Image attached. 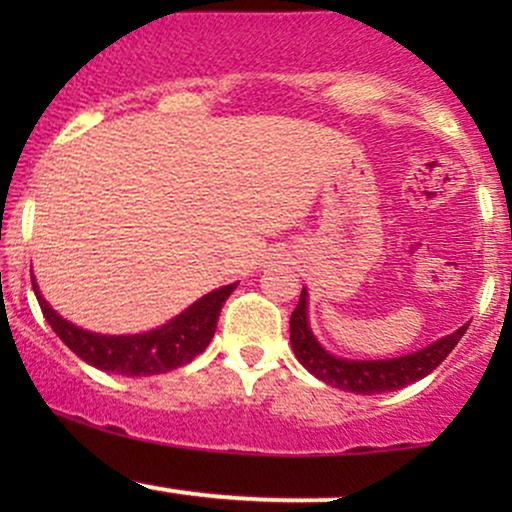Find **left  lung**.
Segmentation results:
<instances>
[{
  "instance_id": "8db88e82",
  "label": "left lung",
  "mask_w": 512,
  "mask_h": 512,
  "mask_svg": "<svg viewBox=\"0 0 512 512\" xmlns=\"http://www.w3.org/2000/svg\"><path fill=\"white\" fill-rule=\"evenodd\" d=\"M467 327L469 325H462L460 330L428 344L426 349L414 351V354L380 358V361H351V358L330 354L317 342L308 322V291L303 289L301 301L291 313V346L298 363L322 383L339 387L344 392H356V395H378V392L402 390V387L433 373L445 361V356L455 349Z\"/></svg>"
}]
</instances>
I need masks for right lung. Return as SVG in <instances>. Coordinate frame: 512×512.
Returning a JSON list of instances; mask_svg holds the SVG:
<instances>
[{"instance_id": "obj_1", "label": "right lung", "mask_w": 512, "mask_h": 512, "mask_svg": "<svg viewBox=\"0 0 512 512\" xmlns=\"http://www.w3.org/2000/svg\"><path fill=\"white\" fill-rule=\"evenodd\" d=\"M31 281L45 320L76 356L84 358L93 368L105 370V373H120L129 375V378L168 373V370L185 366L202 354L214 337L223 303L238 286L236 281V284L221 286V289L207 293L158 330L142 334H96L64 320L38 291L35 276Z\"/></svg>"}]
</instances>
